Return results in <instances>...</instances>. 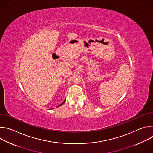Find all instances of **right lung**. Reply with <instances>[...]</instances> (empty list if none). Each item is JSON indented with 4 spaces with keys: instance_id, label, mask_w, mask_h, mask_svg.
Returning a JSON list of instances; mask_svg holds the SVG:
<instances>
[{
    "instance_id": "1",
    "label": "right lung",
    "mask_w": 153,
    "mask_h": 153,
    "mask_svg": "<svg viewBox=\"0 0 153 153\" xmlns=\"http://www.w3.org/2000/svg\"><path fill=\"white\" fill-rule=\"evenodd\" d=\"M65 100H64V101H63V102H62V103H61V104H60V105H59V106H57V107H58V106H61V105H63V103H65Z\"/></svg>"
}]
</instances>
